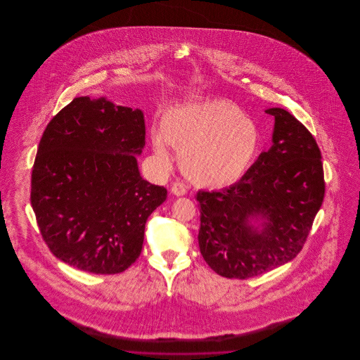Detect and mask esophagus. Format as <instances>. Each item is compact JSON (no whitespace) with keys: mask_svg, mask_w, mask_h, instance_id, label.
Masks as SVG:
<instances>
[{"mask_svg":"<svg viewBox=\"0 0 360 360\" xmlns=\"http://www.w3.org/2000/svg\"><path fill=\"white\" fill-rule=\"evenodd\" d=\"M172 193L174 195H176V197H182V195L186 194V188L182 184L176 182V184H174L172 186Z\"/></svg>","mask_w":360,"mask_h":360,"instance_id":"34e87169","label":"esophagus"}]
</instances>
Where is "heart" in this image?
<instances>
[{
  "instance_id": "obj_1",
  "label": "heart",
  "mask_w": 360,
  "mask_h": 360,
  "mask_svg": "<svg viewBox=\"0 0 360 360\" xmlns=\"http://www.w3.org/2000/svg\"><path fill=\"white\" fill-rule=\"evenodd\" d=\"M167 143L179 151L181 169L191 182L223 188L238 184L251 169L262 134L238 106L206 101L166 112L162 131L153 132V150L162 162L170 159Z\"/></svg>"
}]
</instances>
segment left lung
Instances as JSON below:
<instances>
[{
	"label": "left lung",
	"instance_id": "obj_1",
	"mask_svg": "<svg viewBox=\"0 0 360 360\" xmlns=\"http://www.w3.org/2000/svg\"><path fill=\"white\" fill-rule=\"evenodd\" d=\"M266 113L275 120L269 151L257 156L238 184L197 193L200 251L225 278H252L292 260L324 200V170L314 137L282 108Z\"/></svg>",
	"mask_w": 360,
	"mask_h": 360
}]
</instances>
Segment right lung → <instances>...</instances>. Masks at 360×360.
Segmentation results:
<instances>
[{"label":"right lung","mask_w":360,"mask_h":360,"mask_svg":"<svg viewBox=\"0 0 360 360\" xmlns=\"http://www.w3.org/2000/svg\"><path fill=\"white\" fill-rule=\"evenodd\" d=\"M144 115L105 97H78L40 139L31 205L52 254L78 270L119 274L135 263L148 216L167 190L140 175Z\"/></svg>","instance_id":"1"}]
</instances>
